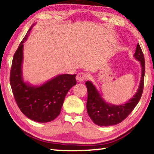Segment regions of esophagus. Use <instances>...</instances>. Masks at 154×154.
Masks as SVG:
<instances>
[{"label": "esophagus", "instance_id": "1", "mask_svg": "<svg viewBox=\"0 0 154 154\" xmlns=\"http://www.w3.org/2000/svg\"><path fill=\"white\" fill-rule=\"evenodd\" d=\"M86 79H87V74H85V73L80 72L77 74L76 80L78 82H84Z\"/></svg>", "mask_w": 154, "mask_h": 154}]
</instances>
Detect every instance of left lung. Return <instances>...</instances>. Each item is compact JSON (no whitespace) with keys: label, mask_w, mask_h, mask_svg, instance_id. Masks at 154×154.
<instances>
[{"label":"left lung","mask_w":154,"mask_h":154,"mask_svg":"<svg viewBox=\"0 0 154 154\" xmlns=\"http://www.w3.org/2000/svg\"><path fill=\"white\" fill-rule=\"evenodd\" d=\"M134 56L140 63L141 78L137 92L126 103L116 105L107 103L91 81L85 82L87 89V113L94 123L98 126H111L121 122L131 113L140 100L143 91L145 63L139 44L137 45Z\"/></svg>","instance_id":"1"}]
</instances>
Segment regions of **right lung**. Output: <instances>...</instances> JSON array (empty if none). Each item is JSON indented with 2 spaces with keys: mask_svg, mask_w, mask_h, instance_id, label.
<instances>
[{
  "mask_svg": "<svg viewBox=\"0 0 154 154\" xmlns=\"http://www.w3.org/2000/svg\"><path fill=\"white\" fill-rule=\"evenodd\" d=\"M34 25L29 28L14 54L9 80L14 98L23 114L35 122H48L60 114L67 92L76 85V74L58 75L41 85H32L24 81L23 43Z\"/></svg>",
  "mask_w": 154,
  "mask_h": 154,
  "instance_id": "obj_1",
  "label": "right lung"
}]
</instances>
